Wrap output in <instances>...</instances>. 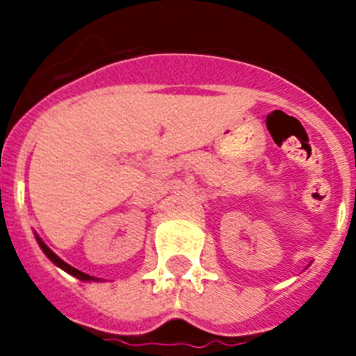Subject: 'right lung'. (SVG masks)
I'll list each match as a JSON object with an SVG mask.
<instances>
[{"label": "right lung", "mask_w": 356, "mask_h": 356, "mask_svg": "<svg viewBox=\"0 0 356 356\" xmlns=\"http://www.w3.org/2000/svg\"><path fill=\"white\" fill-rule=\"evenodd\" d=\"M37 241H39V246L42 248V251L44 253H46V257H48L49 260H51L53 264H56V266L58 267H62V269H64V271H67L69 275H72V276H76L78 280H83V282H87V280H96L94 278V276H89V275H85V273H81V271H78V269H74V267H71L69 266V264H65L64 260L62 259H58V257H56L55 253H53L51 250H49L48 246H46V244H44L42 241H40L39 237H37Z\"/></svg>", "instance_id": "1"}]
</instances>
